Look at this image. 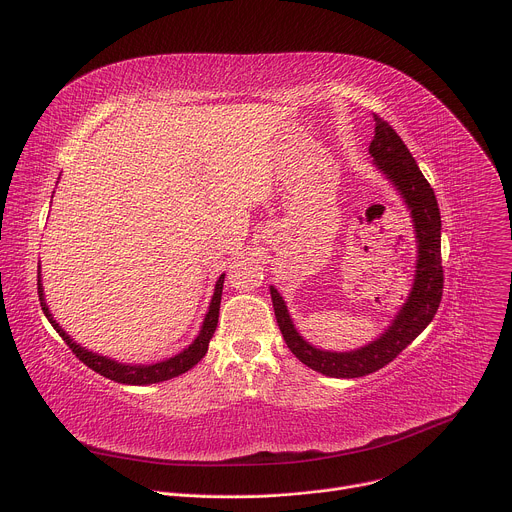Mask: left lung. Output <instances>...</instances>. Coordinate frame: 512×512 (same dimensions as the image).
Returning a JSON list of instances; mask_svg holds the SVG:
<instances>
[{"mask_svg": "<svg viewBox=\"0 0 512 512\" xmlns=\"http://www.w3.org/2000/svg\"><path fill=\"white\" fill-rule=\"evenodd\" d=\"M375 137L369 152L375 164L397 186L405 204L411 210L417 235V267L409 300L389 326V330L375 342L352 352H326L308 344L291 324L287 308L271 287V300L277 326L287 348L302 360L306 367L326 377L356 379L377 373L385 364L395 360L433 320L444 294V267H442V216L433 188L421 174L417 162L409 154L407 145L397 131L379 115H375Z\"/></svg>", "mask_w": 512, "mask_h": 512, "instance_id": "8db88e82", "label": "left lung"}]
</instances>
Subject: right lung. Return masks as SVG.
I'll return each instance as SVG.
<instances>
[{"instance_id": "add662e5", "label": "right lung", "mask_w": 512, "mask_h": 512, "mask_svg": "<svg viewBox=\"0 0 512 512\" xmlns=\"http://www.w3.org/2000/svg\"><path fill=\"white\" fill-rule=\"evenodd\" d=\"M223 283H225V275L218 277L216 281V287H214V296H212V302H210V308H208V314L204 318V324H202V330L198 334V338L186 348L182 350L180 354L168 358V360H162V362H156V364H121V362H115L111 358H105V356H99L95 352H89L85 348H81L77 342H72L68 334H64V330L56 324V320H52V314L48 312L46 308V302H44V294H42V283L38 279V298H40V306H42V312L46 314V318L50 320V324L54 326V330L62 336V340L66 342V346L75 352V356L85 362L89 369H93L95 373H99L101 377L105 379H111L115 383H123V385H152V383H162V381H168V379H174L186 371H190L194 364L200 362V358L206 354L208 350V342L216 330V324H218V310H221V296H223Z\"/></svg>"}]
</instances>
